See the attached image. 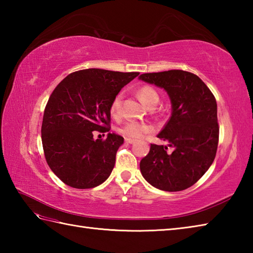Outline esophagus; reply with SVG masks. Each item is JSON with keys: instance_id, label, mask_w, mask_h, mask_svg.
Returning <instances> with one entry per match:
<instances>
[{"instance_id": "esophagus-1", "label": "esophagus", "mask_w": 253, "mask_h": 253, "mask_svg": "<svg viewBox=\"0 0 253 253\" xmlns=\"http://www.w3.org/2000/svg\"><path fill=\"white\" fill-rule=\"evenodd\" d=\"M125 142L126 143H133V142H135V140H133V139H130V138H125Z\"/></svg>"}]
</instances>
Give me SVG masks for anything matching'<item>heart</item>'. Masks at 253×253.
<instances>
[{"label": "heart", "mask_w": 253, "mask_h": 253, "mask_svg": "<svg viewBox=\"0 0 253 253\" xmlns=\"http://www.w3.org/2000/svg\"><path fill=\"white\" fill-rule=\"evenodd\" d=\"M138 95L143 103L148 106L157 104L159 102L158 91L154 88H152L151 85H142L141 88H139ZM122 99H123V93H117L111 102L110 113L113 117L117 118L121 116ZM153 129H154L153 126L150 125L148 123L129 121V122H126L124 125H122L120 128H118V132L126 138L138 139V138H141L143 135H146V133L153 131Z\"/></svg>", "instance_id": "1"}]
</instances>
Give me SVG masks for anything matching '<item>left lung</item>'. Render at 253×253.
<instances>
[{"label":"left lung","instance_id":"8db88e82","mask_svg":"<svg viewBox=\"0 0 253 253\" xmlns=\"http://www.w3.org/2000/svg\"><path fill=\"white\" fill-rule=\"evenodd\" d=\"M139 79L164 88L171 102V115L158 135L169 141L171 150L151 143L140 161L141 174L160 190H185L215 159L219 135L216 100L208 85L189 72L147 73Z\"/></svg>","mask_w":253,"mask_h":253}]
</instances>
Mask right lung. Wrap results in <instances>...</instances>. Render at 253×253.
Returning a JSON list of instances; mask_svg holds the SVG:
<instances>
[{"label":"right lung","instance_id":"right-lung-1","mask_svg":"<svg viewBox=\"0 0 253 253\" xmlns=\"http://www.w3.org/2000/svg\"><path fill=\"white\" fill-rule=\"evenodd\" d=\"M139 73L100 68L74 72L56 85L45 105L41 138L47 165L64 184L77 189L101 185L112 173L124 138L93 132L111 129L110 104Z\"/></svg>","mask_w":253,"mask_h":253}]
</instances>
